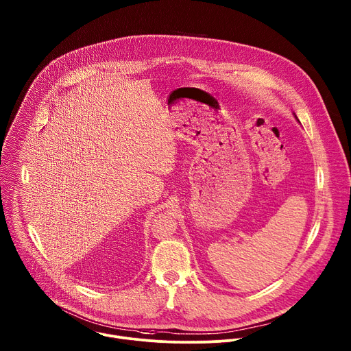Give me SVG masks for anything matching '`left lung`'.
<instances>
[{"instance_id":"left-lung-1","label":"left lung","mask_w":351,"mask_h":351,"mask_svg":"<svg viewBox=\"0 0 351 351\" xmlns=\"http://www.w3.org/2000/svg\"><path fill=\"white\" fill-rule=\"evenodd\" d=\"M295 118H297V117H295Z\"/></svg>"}]
</instances>
